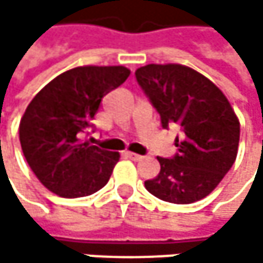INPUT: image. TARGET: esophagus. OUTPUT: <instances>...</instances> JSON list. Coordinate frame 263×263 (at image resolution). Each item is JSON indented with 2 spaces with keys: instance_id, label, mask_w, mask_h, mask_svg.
<instances>
[{
  "instance_id": "esophagus-1",
  "label": "esophagus",
  "mask_w": 263,
  "mask_h": 263,
  "mask_svg": "<svg viewBox=\"0 0 263 263\" xmlns=\"http://www.w3.org/2000/svg\"><path fill=\"white\" fill-rule=\"evenodd\" d=\"M129 159H133V161H140L142 159V156L140 155H137V153H133V151H126L124 153Z\"/></svg>"
}]
</instances>
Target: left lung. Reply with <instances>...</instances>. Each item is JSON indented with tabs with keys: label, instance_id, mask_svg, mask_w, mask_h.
<instances>
[{
	"label": "left lung",
	"instance_id": "8db88e82",
	"mask_svg": "<svg viewBox=\"0 0 263 263\" xmlns=\"http://www.w3.org/2000/svg\"><path fill=\"white\" fill-rule=\"evenodd\" d=\"M136 79L161 115L162 127L181 126L178 153L158 158L161 170L145 181L148 193L170 203H193L206 197L234 165L240 121L221 89L193 67L146 64Z\"/></svg>",
	"mask_w": 263,
	"mask_h": 263
}]
</instances>
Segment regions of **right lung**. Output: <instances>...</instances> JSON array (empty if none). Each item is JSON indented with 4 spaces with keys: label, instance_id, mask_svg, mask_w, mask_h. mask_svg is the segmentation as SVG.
<instances>
[{
    "label": "right lung",
    "instance_id": "add662e5",
    "mask_svg": "<svg viewBox=\"0 0 263 263\" xmlns=\"http://www.w3.org/2000/svg\"><path fill=\"white\" fill-rule=\"evenodd\" d=\"M130 74L124 66H79L47 83L20 120L25 159L37 180L60 197H85L104 187L117 151L83 140L102 98Z\"/></svg>",
    "mask_w": 263,
    "mask_h": 263
}]
</instances>
